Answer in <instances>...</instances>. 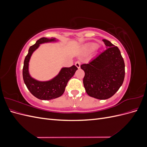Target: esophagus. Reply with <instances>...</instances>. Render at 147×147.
I'll list each match as a JSON object with an SVG mask.
<instances>
[{"mask_svg":"<svg viewBox=\"0 0 147 147\" xmlns=\"http://www.w3.org/2000/svg\"><path fill=\"white\" fill-rule=\"evenodd\" d=\"M75 66H76L78 69L80 68V61H77L76 63H75Z\"/></svg>","mask_w":147,"mask_h":147,"instance_id":"34e87169","label":"esophagus"}]
</instances>
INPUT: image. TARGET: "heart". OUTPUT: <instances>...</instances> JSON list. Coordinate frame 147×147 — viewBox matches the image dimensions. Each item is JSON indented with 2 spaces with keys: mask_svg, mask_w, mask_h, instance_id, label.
Segmentation results:
<instances>
[{
  "mask_svg": "<svg viewBox=\"0 0 147 147\" xmlns=\"http://www.w3.org/2000/svg\"><path fill=\"white\" fill-rule=\"evenodd\" d=\"M97 47H98V44L96 43H91L88 47V51L90 52H92L93 51H94L96 49H97Z\"/></svg>",
  "mask_w": 147,
  "mask_h": 147,
  "instance_id": "heart-1",
  "label": "heart"
}]
</instances>
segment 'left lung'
<instances>
[{
  "instance_id": "obj_1",
  "label": "left lung",
  "mask_w": 147,
  "mask_h": 147,
  "mask_svg": "<svg viewBox=\"0 0 147 147\" xmlns=\"http://www.w3.org/2000/svg\"><path fill=\"white\" fill-rule=\"evenodd\" d=\"M107 50L88 64L81 65L84 72L83 85L87 94L105 100L113 96L121 87L125 75V65L119 48L106 39Z\"/></svg>"
}]
</instances>
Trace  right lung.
<instances>
[{
	"label": "right lung",
	"mask_w": 147,
	"mask_h": 147,
	"mask_svg": "<svg viewBox=\"0 0 147 147\" xmlns=\"http://www.w3.org/2000/svg\"><path fill=\"white\" fill-rule=\"evenodd\" d=\"M56 38L42 37L31 46L26 56L23 69L24 82L31 94L41 100H51L56 99L63 94L65 88L69 80L72 78L78 69L75 65L70 67H63L59 74L53 78L48 81H38L30 76L29 71V63L30 57L41 44L56 42Z\"/></svg>",
	"instance_id": "1"
}]
</instances>
